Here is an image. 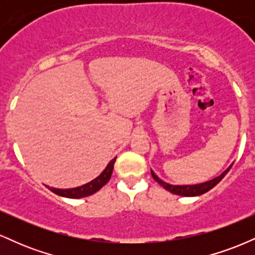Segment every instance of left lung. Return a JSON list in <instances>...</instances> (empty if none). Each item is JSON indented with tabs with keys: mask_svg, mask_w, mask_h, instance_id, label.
Returning <instances> with one entry per match:
<instances>
[{
	"mask_svg": "<svg viewBox=\"0 0 255 255\" xmlns=\"http://www.w3.org/2000/svg\"><path fill=\"white\" fill-rule=\"evenodd\" d=\"M231 166H233V164H231L229 168L227 169V170L222 172L219 176L213 178V180H210V181H207V182L199 183V184H189V186L188 184H186V186H184V184L183 186H174V184L166 183V182H164V181L160 180V178L158 177L152 170H151V175H152V177H153L154 180H156L157 182L163 187V188H165L166 191L172 193V194L181 195V197H197V195H201V194H204V193L209 192L210 189H212L213 187H215L216 184H217L219 181H221L222 178H223L225 175L228 174V171L230 170Z\"/></svg>",
	"mask_w": 255,
	"mask_h": 255,
	"instance_id": "8db88e82",
	"label": "left lung"
}]
</instances>
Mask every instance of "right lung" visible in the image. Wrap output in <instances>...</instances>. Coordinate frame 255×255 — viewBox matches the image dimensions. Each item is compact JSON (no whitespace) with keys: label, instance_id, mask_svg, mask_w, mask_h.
I'll return each instance as SVG.
<instances>
[{"label":"right lung","instance_id":"right-lung-1","mask_svg":"<svg viewBox=\"0 0 255 255\" xmlns=\"http://www.w3.org/2000/svg\"><path fill=\"white\" fill-rule=\"evenodd\" d=\"M116 158H114L113 160H110L109 164L107 165V168L102 171V174L99 175L92 180L91 182L83 184L80 187H75V188H69V189H58V188H50L49 189L55 194L60 195V197H64V198H71V199H80V198H85L89 197V195L95 194L96 192H98L104 184H107L108 181L110 180L111 174H113L114 170V163H115Z\"/></svg>","mask_w":255,"mask_h":255}]
</instances>
